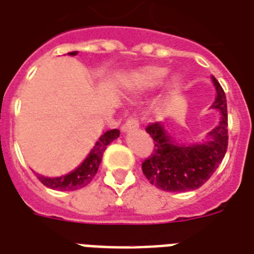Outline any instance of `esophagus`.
<instances>
[{"mask_svg": "<svg viewBox=\"0 0 254 254\" xmlns=\"http://www.w3.org/2000/svg\"><path fill=\"white\" fill-rule=\"evenodd\" d=\"M138 127H139L138 117H137L135 115H130L129 117H127V123L124 124L123 130L127 131V130H131V129H137Z\"/></svg>", "mask_w": 254, "mask_h": 254, "instance_id": "34e87169", "label": "esophagus"}]
</instances>
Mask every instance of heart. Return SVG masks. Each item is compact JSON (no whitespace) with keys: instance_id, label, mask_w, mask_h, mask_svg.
Masks as SVG:
<instances>
[{"instance_id":"obj_1","label":"heart","mask_w":254,"mask_h":254,"mask_svg":"<svg viewBox=\"0 0 254 254\" xmlns=\"http://www.w3.org/2000/svg\"><path fill=\"white\" fill-rule=\"evenodd\" d=\"M167 69L163 67L151 65L146 68L141 69L133 76V85L137 88H150L162 83L163 79L166 77Z\"/></svg>"}]
</instances>
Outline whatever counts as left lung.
<instances>
[{
  "label": "left lung",
  "mask_w": 254,
  "mask_h": 254,
  "mask_svg": "<svg viewBox=\"0 0 254 254\" xmlns=\"http://www.w3.org/2000/svg\"><path fill=\"white\" fill-rule=\"evenodd\" d=\"M216 87V100L212 108L221 112L220 123L209 139L199 145H178L167 134L161 123L149 124L146 131L154 141L153 151L142 162L147 181L157 189L169 192L196 190L216 171L228 147V113L227 99L220 83L212 77Z\"/></svg>",
  "instance_id": "8db88e82"
}]
</instances>
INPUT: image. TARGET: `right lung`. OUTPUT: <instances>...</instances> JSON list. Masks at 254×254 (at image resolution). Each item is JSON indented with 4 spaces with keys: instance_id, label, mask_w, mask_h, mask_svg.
Instances as JSON below:
<instances>
[{
    "instance_id": "1",
    "label": "right lung",
    "mask_w": 254,
    "mask_h": 254,
    "mask_svg": "<svg viewBox=\"0 0 254 254\" xmlns=\"http://www.w3.org/2000/svg\"><path fill=\"white\" fill-rule=\"evenodd\" d=\"M76 51H72V53H69V55H76ZM119 135V129H112V130L105 131L100 137L99 141L96 142L95 147L92 149L89 155L84 159V162L81 163L76 170H73L72 173L58 178L42 177V175L37 174L38 179L46 187L58 190V191H73V190H79L81 187H85L95 178L96 174H97L100 162H101V158H103V153L105 151L107 146L113 139L117 138Z\"/></svg>"
}]
</instances>
